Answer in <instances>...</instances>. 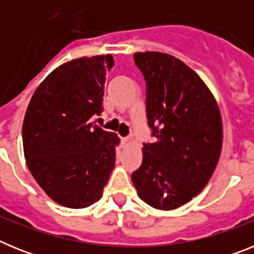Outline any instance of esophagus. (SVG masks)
Here are the masks:
<instances>
[{
	"mask_svg": "<svg viewBox=\"0 0 254 254\" xmlns=\"http://www.w3.org/2000/svg\"><path fill=\"white\" fill-rule=\"evenodd\" d=\"M121 141H122L123 145H126V143H127L129 141V138L128 137H121Z\"/></svg>",
	"mask_w": 254,
	"mask_h": 254,
	"instance_id": "34e87169",
	"label": "esophagus"
}]
</instances>
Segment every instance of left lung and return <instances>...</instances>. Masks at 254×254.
I'll list each match as a JSON object with an SVG mask.
<instances>
[{"label":"left lung","mask_w":254,"mask_h":254,"mask_svg":"<svg viewBox=\"0 0 254 254\" xmlns=\"http://www.w3.org/2000/svg\"><path fill=\"white\" fill-rule=\"evenodd\" d=\"M146 82V116L154 142H143L142 164L132 173L138 197L174 210L203 190L221 152L219 107L199 76L167 53H134Z\"/></svg>","instance_id":"left-lung-1"}]
</instances>
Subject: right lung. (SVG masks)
<instances>
[{
  "label": "right lung",
  "instance_id": "add662e5",
  "mask_svg": "<svg viewBox=\"0 0 254 254\" xmlns=\"http://www.w3.org/2000/svg\"><path fill=\"white\" fill-rule=\"evenodd\" d=\"M111 55L69 61L38 86L22 123L26 164L60 205L82 208L103 196L120 138L93 122L103 112Z\"/></svg>",
  "mask_w": 254,
  "mask_h": 254
}]
</instances>
